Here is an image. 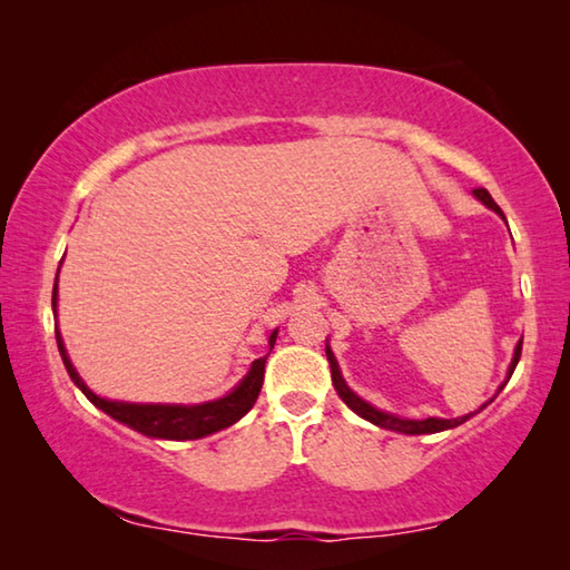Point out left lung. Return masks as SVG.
<instances>
[{"mask_svg": "<svg viewBox=\"0 0 570 570\" xmlns=\"http://www.w3.org/2000/svg\"><path fill=\"white\" fill-rule=\"evenodd\" d=\"M472 193H475V196H478L488 208H493L495 214L503 216V210H500V206L495 204V200L490 198V193H488L485 188H475ZM503 218H505V216H503ZM520 350H523V340H520L518 346H515L513 362H510V370H508V380H510V374L515 372V364H518V360H520ZM326 360H330L334 390H336V394H340V397H342V402H344L346 407H350L352 412L360 414V417L370 420L372 424H377V428L397 430V432H404V435H430V432H442V430L458 428V424L470 420V414H465V417H458V420H440V417H428V420H400V417H394V414L374 410L372 404H366L362 397H356V394H354L350 387H346V382L342 380L340 364H336V360H334V354H332L330 346H326Z\"/></svg>", "mask_w": 570, "mask_h": 570, "instance_id": "left-lung-1", "label": "left lung"}]
</instances>
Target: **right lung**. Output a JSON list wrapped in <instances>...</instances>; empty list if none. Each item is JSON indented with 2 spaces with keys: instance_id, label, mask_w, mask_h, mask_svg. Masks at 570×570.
<instances>
[{
  "instance_id": "right-lung-1",
  "label": "right lung",
  "mask_w": 570,
  "mask_h": 570,
  "mask_svg": "<svg viewBox=\"0 0 570 570\" xmlns=\"http://www.w3.org/2000/svg\"><path fill=\"white\" fill-rule=\"evenodd\" d=\"M52 308L57 312V284L52 288ZM55 336H57V350H60L62 362L67 366V374H70L72 382L82 390L85 397H88L95 407L108 412L112 420L128 424V428L138 430L148 438L198 440V438L214 435V432L238 422L250 407H254L258 400V392H262V384H264V364H266L268 354L250 364V370L244 377V382H240L234 392L216 402L193 404V407H183V404L110 402V400H102L95 392H90L88 384H85L80 380V374L75 372L70 356H67V352H65L62 336H60V332H57V326H55ZM274 344H276V332H272V336H268V346H272V350H274Z\"/></svg>"
}]
</instances>
